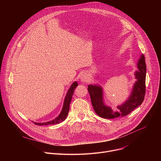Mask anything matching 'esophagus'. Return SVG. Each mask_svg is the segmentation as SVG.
Segmentation results:
<instances>
[{
    "instance_id": "1",
    "label": "esophagus",
    "mask_w": 161,
    "mask_h": 161,
    "mask_svg": "<svg viewBox=\"0 0 161 161\" xmlns=\"http://www.w3.org/2000/svg\"><path fill=\"white\" fill-rule=\"evenodd\" d=\"M89 78H90V77L88 76V75H87L86 74L84 73V74L81 75V77H80V80H81V81L82 82L85 83V82H87V81H89V80H90Z\"/></svg>"
}]
</instances>
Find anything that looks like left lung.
<instances>
[{"label": "left lung", "mask_w": 161, "mask_h": 161, "mask_svg": "<svg viewBox=\"0 0 161 161\" xmlns=\"http://www.w3.org/2000/svg\"><path fill=\"white\" fill-rule=\"evenodd\" d=\"M137 67L138 70L134 73L136 81L133 85L130 95L122 104L117 106L118 111H114L111 107L105 104L103 98V90L100 85H88V91L90 96L92 104L98 116L107 119L124 117L142 104L145 96L147 71L143 54L140 56L137 64Z\"/></svg>", "instance_id": "8db88e82"}]
</instances>
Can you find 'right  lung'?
Instances as JSON below:
<instances>
[{"mask_svg":"<svg viewBox=\"0 0 161 161\" xmlns=\"http://www.w3.org/2000/svg\"><path fill=\"white\" fill-rule=\"evenodd\" d=\"M78 85V83L76 81H75L73 83V84L71 85L70 88H69L66 94V96L65 97V99H64L62 109L60 114L57 118H55L53 120H51V121H49L47 122H43V123H37V122H33L36 125H53V124H59L60 122H62L64 120H65L67 116V114H68L69 111L70 103H71L72 97H73V95L74 93V90Z\"/></svg>","mask_w":161,"mask_h":161,"instance_id":"obj_1","label":"right lung"}]
</instances>
